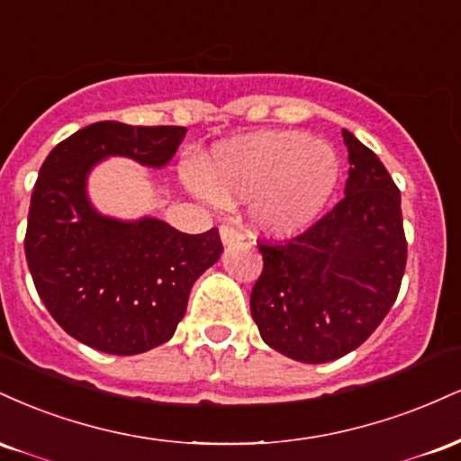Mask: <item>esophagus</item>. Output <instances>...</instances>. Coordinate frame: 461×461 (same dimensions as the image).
Instances as JSON below:
<instances>
[{"label": "esophagus", "mask_w": 461, "mask_h": 461, "mask_svg": "<svg viewBox=\"0 0 461 461\" xmlns=\"http://www.w3.org/2000/svg\"><path fill=\"white\" fill-rule=\"evenodd\" d=\"M242 240V231H238L231 225H221V242L223 245H234V242Z\"/></svg>", "instance_id": "obj_1"}]
</instances>
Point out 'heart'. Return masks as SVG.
<instances>
[{
  "label": "heart",
  "instance_id": "obj_1",
  "mask_svg": "<svg viewBox=\"0 0 461 461\" xmlns=\"http://www.w3.org/2000/svg\"><path fill=\"white\" fill-rule=\"evenodd\" d=\"M201 179L199 193L208 199H249L258 230L293 236L330 203L340 182V160L330 145L303 131H262L216 147Z\"/></svg>",
  "mask_w": 461,
  "mask_h": 461
}]
</instances>
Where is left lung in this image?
Wrapping results in <instances>:
<instances>
[{"instance_id": "8db88e82", "label": "left lung", "mask_w": 461, "mask_h": 461, "mask_svg": "<svg viewBox=\"0 0 461 461\" xmlns=\"http://www.w3.org/2000/svg\"><path fill=\"white\" fill-rule=\"evenodd\" d=\"M345 199L290 240H258L264 268L251 316L268 347L297 362L338 359L385 319L405 273L401 193L385 167L351 131Z\"/></svg>"}]
</instances>
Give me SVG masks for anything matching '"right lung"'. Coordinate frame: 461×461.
I'll use <instances>...</instances> for the list:
<instances>
[{
  "mask_svg": "<svg viewBox=\"0 0 461 461\" xmlns=\"http://www.w3.org/2000/svg\"><path fill=\"white\" fill-rule=\"evenodd\" d=\"M186 128L99 121L58 142L30 201L25 260L36 293L68 336L113 356L171 340L199 275L223 253L219 230L184 234L160 219L99 214L86 194L97 162L123 156L162 168Z\"/></svg>",
  "mask_w": 461,
  "mask_h": 461,
  "instance_id": "add662e5",
  "label": "right lung"
}]
</instances>
